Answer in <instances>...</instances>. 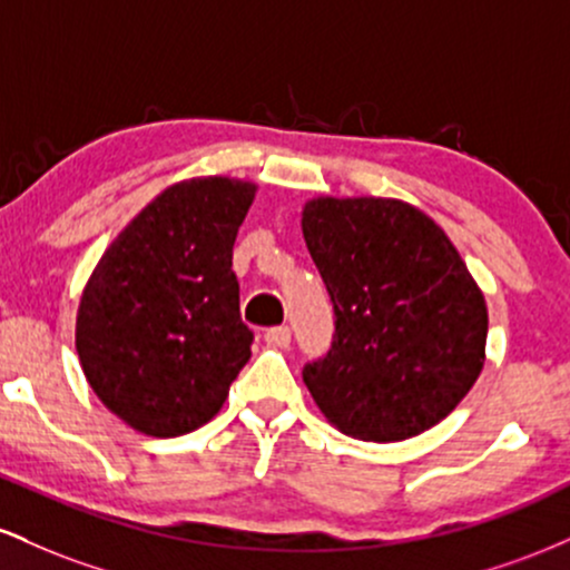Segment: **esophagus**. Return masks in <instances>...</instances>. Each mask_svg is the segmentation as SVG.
Segmentation results:
<instances>
[{
    "instance_id": "1",
    "label": "esophagus",
    "mask_w": 570,
    "mask_h": 570,
    "mask_svg": "<svg viewBox=\"0 0 570 570\" xmlns=\"http://www.w3.org/2000/svg\"><path fill=\"white\" fill-rule=\"evenodd\" d=\"M265 340L267 345H273V348H286V345L292 343L289 326H273V330L265 332Z\"/></svg>"
}]
</instances>
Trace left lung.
I'll return each instance as SVG.
<instances>
[{
	"label": "left lung",
	"instance_id": "obj_1",
	"mask_svg": "<svg viewBox=\"0 0 570 570\" xmlns=\"http://www.w3.org/2000/svg\"><path fill=\"white\" fill-rule=\"evenodd\" d=\"M303 235L335 305V340L303 381L326 421L364 442L436 426L485 364L488 305L453 240L396 198H322Z\"/></svg>",
	"mask_w": 570,
	"mask_h": 570
}]
</instances>
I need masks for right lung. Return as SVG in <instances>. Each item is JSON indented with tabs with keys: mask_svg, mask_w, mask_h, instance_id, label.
<instances>
[{
	"mask_svg": "<svg viewBox=\"0 0 570 570\" xmlns=\"http://www.w3.org/2000/svg\"><path fill=\"white\" fill-rule=\"evenodd\" d=\"M257 185L195 176L166 187L85 284L75 345L94 394L147 436H181L222 410L252 356L233 244Z\"/></svg>",
	"mask_w": 570,
	"mask_h": 570,
	"instance_id": "obj_1",
	"label": "right lung"
}]
</instances>
